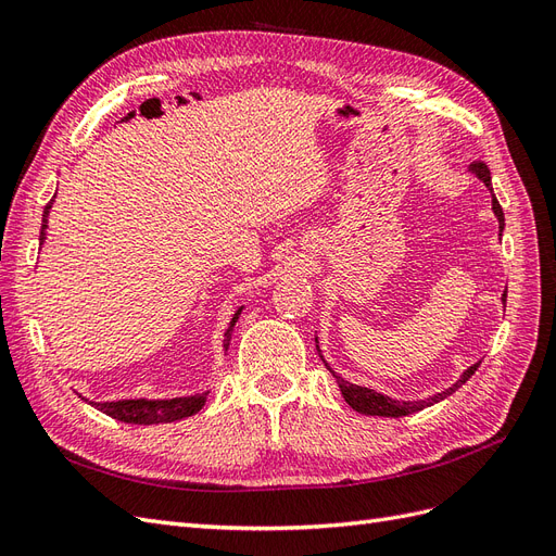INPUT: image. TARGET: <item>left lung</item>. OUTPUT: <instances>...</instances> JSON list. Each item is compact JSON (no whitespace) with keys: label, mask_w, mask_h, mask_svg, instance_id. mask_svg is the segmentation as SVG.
<instances>
[{"label":"left lung","mask_w":556,"mask_h":556,"mask_svg":"<svg viewBox=\"0 0 556 556\" xmlns=\"http://www.w3.org/2000/svg\"><path fill=\"white\" fill-rule=\"evenodd\" d=\"M470 174H476V176L486 185V188L492 190V174H490V169H486L484 162H473V164H470ZM492 211H494V215L498 217V227H501V229L506 227V217H503V208H501V204H498L496 197H494V190H492ZM506 296H508V294H503V301H506ZM315 343H317V339H315ZM317 352H319V345H317ZM323 362H325V359H323ZM325 366L329 368L327 362H325ZM478 366H480V362L473 364L470 368H466L464 376H462L457 382H454L452 387H447L445 392H439V394H433V396L422 399V401H396V399L384 396V394H380V392H376V390H368V387L352 384V382L343 380L336 371H331V368H329V371H331V376L336 378V382H339L341 394H343L345 403H348V406H350L352 410H357V413H362V415H378V417H403V415H413V413H417V410H425V408L433 406V403H439V401H443L445 396H450L452 392H457L459 387L478 371Z\"/></svg>","instance_id":"8db88e82"}]
</instances>
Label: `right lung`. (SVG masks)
<instances>
[{
    "label": "right lung",
    "mask_w": 556,
    "mask_h": 556,
    "mask_svg": "<svg viewBox=\"0 0 556 556\" xmlns=\"http://www.w3.org/2000/svg\"><path fill=\"white\" fill-rule=\"evenodd\" d=\"M50 206H53V199L48 201L46 208H43V225H41V237L39 241H46V229H48V213ZM243 308H239L233 313L229 329L225 331V348H229L231 341V329L237 325V319L241 315ZM208 392H201V394H192V396H176V399H157V401H150V399H123V401H104V403H94L90 401L97 410L106 413L113 419H121V422L127 425H164V422H176V419L182 417H190L194 413H199L204 408Z\"/></svg>",
    "instance_id": "obj_1"
}]
</instances>
